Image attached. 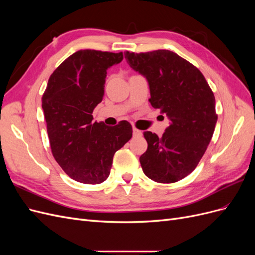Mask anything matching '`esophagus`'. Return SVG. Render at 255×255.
Segmentation results:
<instances>
[{
    "instance_id": "obj_1",
    "label": "esophagus",
    "mask_w": 255,
    "mask_h": 255,
    "mask_svg": "<svg viewBox=\"0 0 255 255\" xmlns=\"http://www.w3.org/2000/svg\"><path fill=\"white\" fill-rule=\"evenodd\" d=\"M133 135L136 136V137H139V136L142 135V132H141V130H139V129H137L136 128H133Z\"/></svg>"
}]
</instances>
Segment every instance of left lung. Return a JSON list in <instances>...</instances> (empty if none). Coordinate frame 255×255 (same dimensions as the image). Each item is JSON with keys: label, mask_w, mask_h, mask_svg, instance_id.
I'll use <instances>...</instances> for the list:
<instances>
[{"label": "left lung", "mask_w": 255, "mask_h": 255, "mask_svg": "<svg viewBox=\"0 0 255 255\" xmlns=\"http://www.w3.org/2000/svg\"><path fill=\"white\" fill-rule=\"evenodd\" d=\"M125 56L148 81L151 105L170 120L161 137L143 133V173L158 183L180 181L195 170L213 137L218 118L213 91L199 69L174 52L127 51Z\"/></svg>", "instance_id": "left-lung-1"}]
</instances>
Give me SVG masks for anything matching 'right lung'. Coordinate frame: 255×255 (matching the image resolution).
Segmentation results:
<instances>
[{
    "mask_svg": "<svg viewBox=\"0 0 255 255\" xmlns=\"http://www.w3.org/2000/svg\"><path fill=\"white\" fill-rule=\"evenodd\" d=\"M122 59V52H75L51 74L42 96L52 154L76 182H104L116 151L132 138V126L126 120L115 127L92 121L104 96L106 70Z\"/></svg>",
    "mask_w": 255,
    "mask_h": 255,
    "instance_id": "1",
    "label": "right lung"
}]
</instances>
